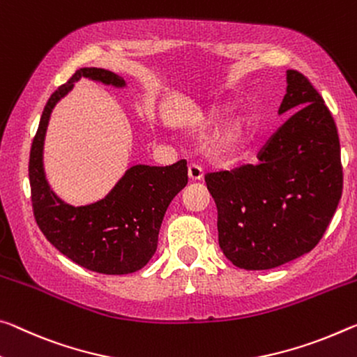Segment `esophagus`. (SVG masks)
Returning <instances> with one entry per match:
<instances>
[{
  "label": "esophagus",
  "mask_w": 357,
  "mask_h": 357,
  "mask_svg": "<svg viewBox=\"0 0 357 357\" xmlns=\"http://www.w3.org/2000/svg\"><path fill=\"white\" fill-rule=\"evenodd\" d=\"M188 174H189V179L200 181L203 178V169H202V167L195 165V163H190L188 168Z\"/></svg>",
  "instance_id": "esophagus-1"
}]
</instances>
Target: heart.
Returning a JSON list of instances; mask_svg holds the SVG:
<instances>
[{
    "instance_id": "b5f03b06",
    "label": "heart",
    "mask_w": 357,
    "mask_h": 357,
    "mask_svg": "<svg viewBox=\"0 0 357 357\" xmlns=\"http://www.w3.org/2000/svg\"><path fill=\"white\" fill-rule=\"evenodd\" d=\"M229 111L227 106H211L205 111L197 112L192 119V126L199 132H205L213 127H216L218 123L222 121L225 112ZM251 130V119L245 112H236L231 116L227 122L224 123L222 128L219 130L216 141V148L219 152H222L225 155H231L235 152L241 149V146L245 144V141L250 135Z\"/></svg>"
}]
</instances>
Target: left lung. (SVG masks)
Wrapping results in <instances>:
<instances>
[{
  "mask_svg": "<svg viewBox=\"0 0 357 357\" xmlns=\"http://www.w3.org/2000/svg\"><path fill=\"white\" fill-rule=\"evenodd\" d=\"M278 109L289 116L257 165L209 173L218 206L219 246L231 264L268 270L318 245L342 199L343 172L335 122L324 100L298 71H286Z\"/></svg>",
  "mask_w": 357,
  "mask_h": 357,
  "instance_id": "1",
  "label": "left lung"
}]
</instances>
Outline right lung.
Masks as SVG:
<instances>
[{
  "label": "right lung",
  "mask_w": 357,
  "mask_h": 357,
  "mask_svg": "<svg viewBox=\"0 0 357 357\" xmlns=\"http://www.w3.org/2000/svg\"><path fill=\"white\" fill-rule=\"evenodd\" d=\"M81 77L116 89L127 87L126 79L116 73L81 68L50 95L30 151L33 213L46 238L73 262L97 273H133L154 256L167 208L188 184V162L130 167L105 199L90 205L73 206L61 200L50 189L44 172V139L55 105Z\"/></svg>",
  "instance_id": "1"
}]
</instances>
